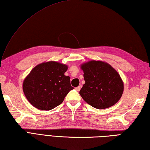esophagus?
Here are the masks:
<instances>
[{"label": "esophagus", "mask_w": 150, "mask_h": 150, "mask_svg": "<svg viewBox=\"0 0 150 150\" xmlns=\"http://www.w3.org/2000/svg\"><path fill=\"white\" fill-rule=\"evenodd\" d=\"M81 86H78V87H76L75 89V90L76 91H80V90H81Z\"/></svg>", "instance_id": "34e87169"}]
</instances>
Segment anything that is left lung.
I'll return each instance as SVG.
<instances>
[{"label": "left lung", "instance_id": "left-lung-1", "mask_svg": "<svg viewBox=\"0 0 150 150\" xmlns=\"http://www.w3.org/2000/svg\"><path fill=\"white\" fill-rule=\"evenodd\" d=\"M85 84L81 96L97 109H105L116 104L122 96L123 82L119 73L108 63L91 60L82 64Z\"/></svg>", "mask_w": 150, "mask_h": 150}]
</instances>
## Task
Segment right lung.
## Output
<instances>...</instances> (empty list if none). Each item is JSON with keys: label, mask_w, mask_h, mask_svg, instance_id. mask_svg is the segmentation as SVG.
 I'll return each instance as SVG.
<instances>
[{"label": "right lung", "mask_w": 150, "mask_h": 150, "mask_svg": "<svg viewBox=\"0 0 150 150\" xmlns=\"http://www.w3.org/2000/svg\"><path fill=\"white\" fill-rule=\"evenodd\" d=\"M68 66L57 62H44L31 70L24 79L23 91L28 100L39 110H50L61 104L73 89Z\"/></svg>", "instance_id": "add662e5"}]
</instances>
